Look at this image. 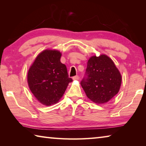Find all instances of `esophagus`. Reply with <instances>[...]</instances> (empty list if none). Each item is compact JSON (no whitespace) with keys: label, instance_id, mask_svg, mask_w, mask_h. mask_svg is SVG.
<instances>
[{"label":"esophagus","instance_id":"obj_1","mask_svg":"<svg viewBox=\"0 0 146 146\" xmlns=\"http://www.w3.org/2000/svg\"><path fill=\"white\" fill-rule=\"evenodd\" d=\"M73 79L74 80H78L79 79V76L78 75H76V76H74L73 77Z\"/></svg>","mask_w":146,"mask_h":146}]
</instances>
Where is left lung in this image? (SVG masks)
<instances>
[{"label":"left lung","instance_id":"obj_1","mask_svg":"<svg viewBox=\"0 0 146 146\" xmlns=\"http://www.w3.org/2000/svg\"><path fill=\"white\" fill-rule=\"evenodd\" d=\"M121 82V75L113 60L108 56L101 55L89 59L80 84L91 101L104 104L117 95Z\"/></svg>","mask_w":146,"mask_h":146}]
</instances>
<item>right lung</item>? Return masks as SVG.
Returning <instances> with one entry per match:
<instances>
[{
	"label": "right lung",
	"instance_id": "obj_1",
	"mask_svg": "<svg viewBox=\"0 0 146 146\" xmlns=\"http://www.w3.org/2000/svg\"><path fill=\"white\" fill-rule=\"evenodd\" d=\"M61 53L45 50L35 60L28 73V82L33 95L41 104L51 106L58 102L69 83L67 68L60 62Z\"/></svg>",
	"mask_w": 146,
	"mask_h": 146
}]
</instances>
